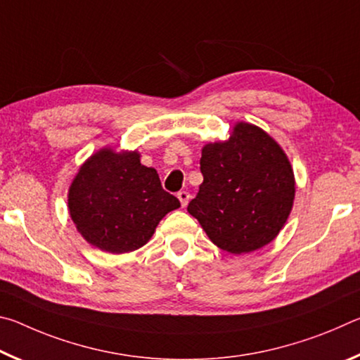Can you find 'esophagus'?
Instances as JSON below:
<instances>
[{"instance_id":"1","label":"esophagus","mask_w":360,"mask_h":360,"mask_svg":"<svg viewBox=\"0 0 360 360\" xmlns=\"http://www.w3.org/2000/svg\"><path fill=\"white\" fill-rule=\"evenodd\" d=\"M178 198H179V202H181V206H182V208H184V206H187L188 200H191V193H188L187 191H181L178 193Z\"/></svg>"}]
</instances>
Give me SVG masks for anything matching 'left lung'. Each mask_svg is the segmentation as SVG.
I'll list each match as a JSON object with an SVG mask.
<instances>
[{
	"label": "left lung",
	"instance_id": "8db88e82",
	"mask_svg": "<svg viewBox=\"0 0 360 360\" xmlns=\"http://www.w3.org/2000/svg\"><path fill=\"white\" fill-rule=\"evenodd\" d=\"M203 182L187 211L217 248L248 254L276 238L294 206L288 155L260 127L236 122L230 138L203 146Z\"/></svg>",
	"mask_w": 360,
	"mask_h": 360
}]
</instances>
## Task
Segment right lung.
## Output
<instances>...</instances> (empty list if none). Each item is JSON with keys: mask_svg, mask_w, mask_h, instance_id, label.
<instances>
[{"mask_svg": "<svg viewBox=\"0 0 360 360\" xmlns=\"http://www.w3.org/2000/svg\"><path fill=\"white\" fill-rule=\"evenodd\" d=\"M138 150L103 148L90 155L71 181L68 211L90 245L111 254L136 251L158 222L181 203L162 188L154 168L141 165Z\"/></svg>", "mask_w": 360, "mask_h": 360, "instance_id": "right-lung-1", "label": "right lung"}]
</instances>
